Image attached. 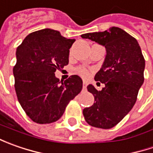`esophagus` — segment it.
<instances>
[{
	"instance_id": "1",
	"label": "esophagus",
	"mask_w": 153,
	"mask_h": 153,
	"mask_svg": "<svg viewBox=\"0 0 153 153\" xmlns=\"http://www.w3.org/2000/svg\"><path fill=\"white\" fill-rule=\"evenodd\" d=\"M82 87H83V88H86V87H87V82H86V81H83V83H82Z\"/></svg>"
}]
</instances>
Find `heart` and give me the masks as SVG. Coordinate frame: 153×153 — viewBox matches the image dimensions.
Wrapping results in <instances>:
<instances>
[{
    "label": "heart",
    "instance_id": "b5f03b06",
    "mask_svg": "<svg viewBox=\"0 0 153 153\" xmlns=\"http://www.w3.org/2000/svg\"><path fill=\"white\" fill-rule=\"evenodd\" d=\"M76 71H77V73L79 74L81 76H82V77H84V78L88 77V76H89V71L84 67L77 68Z\"/></svg>",
    "mask_w": 153,
    "mask_h": 153
}]
</instances>
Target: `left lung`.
<instances>
[{
  "instance_id": "obj_1",
  "label": "left lung",
  "mask_w": 153,
  "mask_h": 153,
  "mask_svg": "<svg viewBox=\"0 0 153 153\" xmlns=\"http://www.w3.org/2000/svg\"><path fill=\"white\" fill-rule=\"evenodd\" d=\"M105 48L106 55L94 80L105 84L100 91L92 85L88 91L94 105L83 109L86 122L93 127L111 128L133 108L144 82L145 59L137 40L118 27L81 36Z\"/></svg>"
}]
</instances>
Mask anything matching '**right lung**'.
Returning a JSON list of instances; mask_svg holds the SVG:
<instances>
[{"mask_svg": "<svg viewBox=\"0 0 153 153\" xmlns=\"http://www.w3.org/2000/svg\"><path fill=\"white\" fill-rule=\"evenodd\" d=\"M75 41L62 36L58 30L43 29L28 35L17 48L15 91L22 108L35 123L59 120L68 103L82 88V80L77 75L63 82L54 74L68 65Z\"/></svg>", "mask_w": 153, "mask_h": 153, "instance_id": "add662e5", "label": "right lung"}]
</instances>
